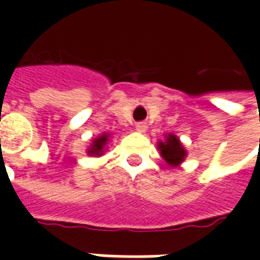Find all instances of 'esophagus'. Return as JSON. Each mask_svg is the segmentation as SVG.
Returning a JSON list of instances; mask_svg holds the SVG:
<instances>
[{
	"instance_id": "1",
	"label": "esophagus",
	"mask_w": 260,
	"mask_h": 260,
	"mask_svg": "<svg viewBox=\"0 0 260 260\" xmlns=\"http://www.w3.org/2000/svg\"><path fill=\"white\" fill-rule=\"evenodd\" d=\"M136 130L140 132V133H145L146 130H147V123H145V121L137 123V124H136Z\"/></svg>"
}]
</instances>
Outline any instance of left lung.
Segmentation results:
<instances>
[{
	"instance_id": "obj_1",
	"label": "left lung",
	"mask_w": 260,
	"mask_h": 260,
	"mask_svg": "<svg viewBox=\"0 0 260 260\" xmlns=\"http://www.w3.org/2000/svg\"><path fill=\"white\" fill-rule=\"evenodd\" d=\"M157 149L160 150V155L165 159V162H168V165L171 166L181 165L186 156V150L179 142V139L171 133L166 136L165 142L157 143Z\"/></svg>"
}]
</instances>
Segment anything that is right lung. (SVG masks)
Listing matches in <instances>:
<instances>
[{
	"label": "right lung",
	"instance_id": "right-lung-1",
	"mask_svg": "<svg viewBox=\"0 0 260 260\" xmlns=\"http://www.w3.org/2000/svg\"><path fill=\"white\" fill-rule=\"evenodd\" d=\"M108 139H110V135H108V133H103L100 137L94 139L91 147L86 150V152H88V155H91V156L103 155V153H104V147L107 146V143H108Z\"/></svg>",
	"mask_w": 260,
	"mask_h": 260
}]
</instances>
